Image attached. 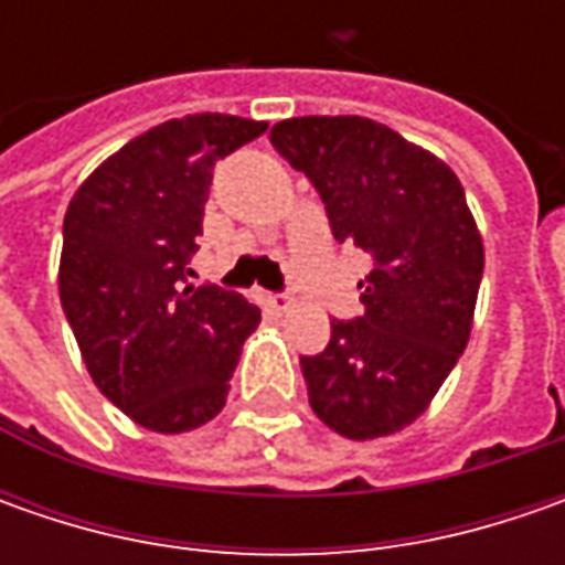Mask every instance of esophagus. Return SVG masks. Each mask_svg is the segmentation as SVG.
Here are the masks:
<instances>
[{"mask_svg": "<svg viewBox=\"0 0 565 565\" xmlns=\"http://www.w3.org/2000/svg\"><path fill=\"white\" fill-rule=\"evenodd\" d=\"M264 301H267V308H273L276 315H286V311H289V308H292V305H295L292 295H273V292L267 295Z\"/></svg>", "mask_w": 565, "mask_h": 565, "instance_id": "esophagus-1", "label": "esophagus"}]
</instances>
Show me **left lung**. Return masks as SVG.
<instances>
[{"instance_id": "8db88e82", "label": "left lung", "mask_w": 565, "mask_h": 565, "mask_svg": "<svg viewBox=\"0 0 565 565\" xmlns=\"http://www.w3.org/2000/svg\"><path fill=\"white\" fill-rule=\"evenodd\" d=\"M270 141L311 179L337 242L374 257L359 282L364 315L330 320L327 349L301 359L311 408L349 440L396 434L430 405L471 337L484 242L462 182L361 116L286 119Z\"/></svg>"}]
</instances>
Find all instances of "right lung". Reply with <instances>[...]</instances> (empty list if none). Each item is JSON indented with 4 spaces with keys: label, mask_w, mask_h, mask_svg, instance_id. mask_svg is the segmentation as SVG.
I'll list each match as a JSON object with an SVG mask.
<instances>
[{
    "label": "right lung",
    "mask_w": 565,
    "mask_h": 565,
    "mask_svg": "<svg viewBox=\"0 0 565 565\" xmlns=\"http://www.w3.org/2000/svg\"><path fill=\"white\" fill-rule=\"evenodd\" d=\"M267 131L223 113L169 119L81 182L62 226L58 298L99 393L157 434L223 412L260 311L238 292L191 286L216 160Z\"/></svg>",
    "instance_id": "right-lung-1"
}]
</instances>
